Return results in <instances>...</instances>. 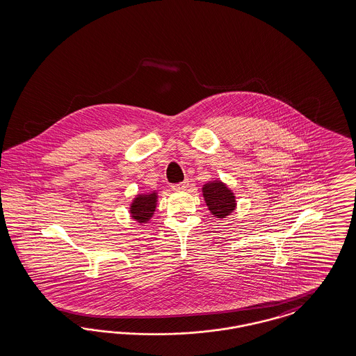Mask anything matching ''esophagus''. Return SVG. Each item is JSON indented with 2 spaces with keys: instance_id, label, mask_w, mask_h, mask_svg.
I'll return each mask as SVG.
<instances>
[{
  "instance_id": "esophagus-1",
  "label": "esophagus",
  "mask_w": 356,
  "mask_h": 356,
  "mask_svg": "<svg viewBox=\"0 0 356 356\" xmlns=\"http://www.w3.org/2000/svg\"><path fill=\"white\" fill-rule=\"evenodd\" d=\"M189 186V180L188 179H185L183 183L175 184L172 185L173 191H184V189H186Z\"/></svg>"
}]
</instances>
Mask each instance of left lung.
Masks as SVG:
<instances>
[{"instance_id": "obj_1", "label": "left lung", "mask_w": 356, "mask_h": 356, "mask_svg": "<svg viewBox=\"0 0 356 356\" xmlns=\"http://www.w3.org/2000/svg\"><path fill=\"white\" fill-rule=\"evenodd\" d=\"M206 205L216 218H226L229 216L235 207L236 201L235 195L222 181H211L204 185L202 188Z\"/></svg>"}]
</instances>
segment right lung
I'll return each instance as SVG.
<instances>
[{
	"instance_id": "add662e5",
	"label": "right lung",
	"mask_w": 356,
	"mask_h": 356,
	"mask_svg": "<svg viewBox=\"0 0 356 356\" xmlns=\"http://www.w3.org/2000/svg\"><path fill=\"white\" fill-rule=\"evenodd\" d=\"M156 193L138 194L130 205L131 218L140 223H146L156 207Z\"/></svg>"
}]
</instances>
